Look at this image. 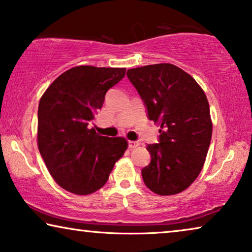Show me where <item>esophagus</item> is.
Wrapping results in <instances>:
<instances>
[{
  "label": "esophagus",
  "instance_id": "esophagus-1",
  "mask_svg": "<svg viewBox=\"0 0 252 252\" xmlns=\"http://www.w3.org/2000/svg\"><path fill=\"white\" fill-rule=\"evenodd\" d=\"M127 145H129V148L133 149V148H137L139 146V142L138 141H129L127 142Z\"/></svg>",
  "mask_w": 252,
  "mask_h": 252
}]
</instances>
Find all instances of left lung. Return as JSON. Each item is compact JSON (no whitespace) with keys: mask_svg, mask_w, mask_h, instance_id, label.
Returning a JSON list of instances; mask_svg holds the SVG:
<instances>
[{"mask_svg":"<svg viewBox=\"0 0 252 252\" xmlns=\"http://www.w3.org/2000/svg\"><path fill=\"white\" fill-rule=\"evenodd\" d=\"M149 120L159 123L158 144L147 145L152 160L141 170L145 185L159 196L190 187L204 166L212 139L209 104L197 81L170 63L126 71Z\"/></svg>","mask_w":252,"mask_h":252,"instance_id":"left-lung-1","label":"left lung"}]
</instances>
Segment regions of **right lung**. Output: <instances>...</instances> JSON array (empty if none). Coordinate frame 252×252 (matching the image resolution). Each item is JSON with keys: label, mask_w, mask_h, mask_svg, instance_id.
<instances>
[{"label": "right lung", "mask_w": 252, "mask_h": 252, "mask_svg": "<svg viewBox=\"0 0 252 252\" xmlns=\"http://www.w3.org/2000/svg\"><path fill=\"white\" fill-rule=\"evenodd\" d=\"M125 76V67L74 66L56 78L39 100V153L55 182L69 192L100 189L127 148L125 138L99 136L88 126L107 90Z\"/></svg>", "instance_id": "1"}]
</instances>
